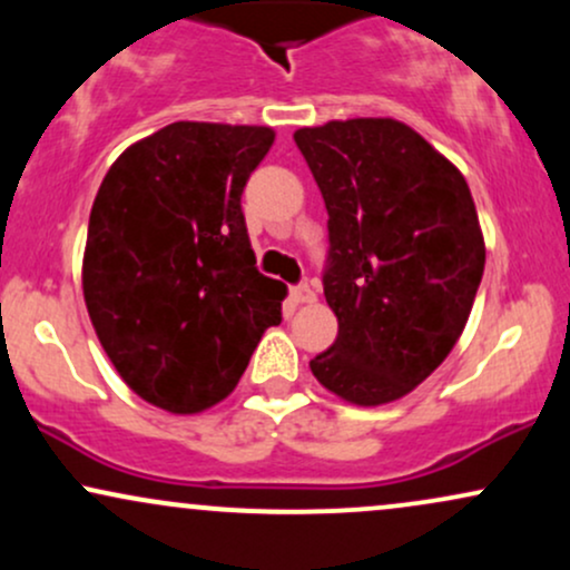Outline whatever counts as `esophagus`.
Instances as JSON below:
<instances>
[{"label": "esophagus", "mask_w": 570, "mask_h": 570, "mask_svg": "<svg viewBox=\"0 0 570 570\" xmlns=\"http://www.w3.org/2000/svg\"><path fill=\"white\" fill-rule=\"evenodd\" d=\"M289 297H292V303H294V305L316 303V292H313L311 286H307V284H297V286H292V289H289Z\"/></svg>", "instance_id": "1"}]
</instances>
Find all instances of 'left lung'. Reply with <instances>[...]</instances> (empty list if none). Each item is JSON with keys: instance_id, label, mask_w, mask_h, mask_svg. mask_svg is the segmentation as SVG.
<instances>
[{"instance_id": "8db88e82", "label": "left lung", "mask_w": 570, "mask_h": 570, "mask_svg": "<svg viewBox=\"0 0 570 570\" xmlns=\"http://www.w3.org/2000/svg\"><path fill=\"white\" fill-rule=\"evenodd\" d=\"M326 206L324 297L337 340L311 358L332 394L394 402L453 351L472 313L485 240L461 171L391 117L294 134Z\"/></svg>"}]
</instances>
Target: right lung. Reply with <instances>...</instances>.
I'll use <instances>...</instances> for the list:
<instances>
[{
    "label": "right lung",
    "instance_id": "right-lung-1",
    "mask_svg": "<svg viewBox=\"0 0 570 570\" xmlns=\"http://www.w3.org/2000/svg\"><path fill=\"white\" fill-rule=\"evenodd\" d=\"M273 128L171 122L112 163L90 208L82 292L115 370L200 412L238 385L286 286L257 271L240 195Z\"/></svg>",
    "mask_w": 570,
    "mask_h": 570
}]
</instances>
